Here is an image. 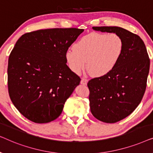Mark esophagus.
I'll list each match as a JSON object with an SVG mask.
<instances>
[{"mask_svg":"<svg viewBox=\"0 0 153 153\" xmlns=\"http://www.w3.org/2000/svg\"><path fill=\"white\" fill-rule=\"evenodd\" d=\"M81 84L84 85H87V83H88V79H85V78H82V79H81Z\"/></svg>","mask_w":153,"mask_h":153,"instance_id":"esophagus-1","label":"esophagus"}]
</instances>
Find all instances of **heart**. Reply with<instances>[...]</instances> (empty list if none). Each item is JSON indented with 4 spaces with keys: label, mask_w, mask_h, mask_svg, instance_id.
Wrapping results in <instances>:
<instances>
[{
    "label": "heart",
    "mask_w": 153,
    "mask_h": 153,
    "mask_svg": "<svg viewBox=\"0 0 153 153\" xmlns=\"http://www.w3.org/2000/svg\"><path fill=\"white\" fill-rule=\"evenodd\" d=\"M68 49L65 59L69 68L79 74L85 66L94 76H102L111 72L122 56L124 42L116 33L93 32L83 36Z\"/></svg>",
    "instance_id": "b5f03b06"
}]
</instances>
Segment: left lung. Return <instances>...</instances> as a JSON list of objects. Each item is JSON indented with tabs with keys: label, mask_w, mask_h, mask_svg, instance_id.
Returning <instances> with one entry per match:
<instances>
[{
	"label": "left lung",
	"mask_w": 153,
	"mask_h": 153,
	"mask_svg": "<svg viewBox=\"0 0 153 153\" xmlns=\"http://www.w3.org/2000/svg\"><path fill=\"white\" fill-rule=\"evenodd\" d=\"M93 29L116 33L124 42L122 56L116 68L88 83L92 114L102 122L114 123L130 115L141 102L146 91L150 59L139 35L117 26Z\"/></svg>",
	"instance_id": "left-lung-1"
}]
</instances>
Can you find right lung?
<instances>
[{
  "label": "right lung",
  "mask_w": 153,
  "mask_h": 153,
  "mask_svg": "<svg viewBox=\"0 0 153 153\" xmlns=\"http://www.w3.org/2000/svg\"><path fill=\"white\" fill-rule=\"evenodd\" d=\"M83 29L51 28L23 35L8 60L10 97L24 117L53 121L81 79L67 65L65 53Z\"/></svg>",
  "instance_id": "right-lung-1"
}]
</instances>
